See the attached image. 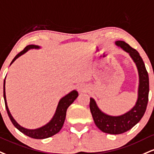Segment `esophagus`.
<instances>
[{
    "instance_id": "34e87169",
    "label": "esophagus",
    "mask_w": 154,
    "mask_h": 154,
    "mask_svg": "<svg viewBox=\"0 0 154 154\" xmlns=\"http://www.w3.org/2000/svg\"><path fill=\"white\" fill-rule=\"evenodd\" d=\"M77 90H78L79 92H84L85 91V87L83 85H79L77 87Z\"/></svg>"
}]
</instances>
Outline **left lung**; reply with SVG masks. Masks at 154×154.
Listing matches in <instances>:
<instances>
[{
	"instance_id": "obj_1",
	"label": "left lung",
	"mask_w": 154,
	"mask_h": 154,
	"mask_svg": "<svg viewBox=\"0 0 154 154\" xmlns=\"http://www.w3.org/2000/svg\"><path fill=\"white\" fill-rule=\"evenodd\" d=\"M116 44L129 53L136 64L139 73V88L136 105L127 113L117 117L103 113L97 107L94 99L90 98V109L95 125L103 132L110 134L126 132L140 121L147 107L149 92V74L139 53L123 41H117Z\"/></svg>"
}]
</instances>
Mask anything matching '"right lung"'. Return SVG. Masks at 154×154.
<instances>
[{
  "label": "right lung",
  "instance_id": "add662e5",
  "mask_svg": "<svg viewBox=\"0 0 154 154\" xmlns=\"http://www.w3.org/2000/svg\"><path fill=\"white\" fill-rule=\"evenodd\" d=\"M32 48H38V47L35 45H29L27 46V47H26L21 51H20V52L14 57V59H13L11 64H12L18 57H20L21 55L25 53L26 51H27L29 49H32ZM77 96H78V92L76 91V90H73V91L70 92L68 95H66L65 97L62 98L59 103L56 113H55L52 120H51L49 123L47 124L46 125H44L43 127L40 128L35 129V130H29V129L24 128L21 127L20 125H18V124L16 123V120L14 119V118L12 117L11 115L10 111H9L8 106H7L6 99H5V80L4 84H3V97H4L5 108H6L9 118L11 120L12 123L14 124V126L16 127L18 131H21V132L23 133V134L26 135L27 136L32 138H35V139H44V138H49V137L52 136L54 135L57 134V133L59 132V131L62 129L63 125H64V120H65L66 110H67V108L69 107V105L75 100L76 98L77 97Z\"/></svg>",
  "mask_w": 154,
  "mask_h": 154
}]
</instances>
